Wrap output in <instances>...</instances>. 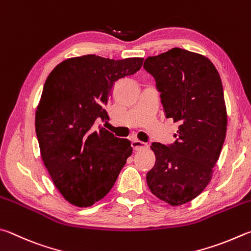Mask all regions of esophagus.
I'll return each instance as SVG.
<instances>
[{
  "mask_svg": "<svg viewBox=\"0 0 251 251\" xmlns=\"http://www.w3.org/2000/svg\"><path fill=\"white\" fill-rule=\"evenodd\" d=\"M131 147H133L134 150H141V149H147L148 148V144L144 143V141H140L135 139L131 141Z\"/></svg>",
  "mask_w": 251,
  "mask_h": 251,
  "instance_id": "34e87169",
  "label": "esophagus"
}]
</instances>
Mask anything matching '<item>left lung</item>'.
Masks as SVG:
<instances>
[{
    "label": "left lung",
    "mask_w": 251,
    "mask_h": 251,
    "mask_svg": "<svg viewBox=\"0 0 251 251\" xmlns=\"http://www.w3.org/2000/svg\"><path fill=\"white\" fill-rule=\"evenodd\" d=\"M156 81L166 118L179 123L175 143H152L156 162L147 172L153 195L172 206L206 188L220 158L227 127L222 80L206 57L172 48L144 62Z\"/></svg>",
    "instance_id": "left-lung-1"
}]
</instances>
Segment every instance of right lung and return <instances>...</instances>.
Returning <instances> with one entry per match:
<instances>
[{
  "label": "right lung",
  "mask_w": 251,
  "mask_h": 251,
  "mask_svg": "<svg viewBox=\"0 0 251 251\" xmlns=\"http://www.w3.org/2000/svg\"><path fill=\"white\" fill-rule=\"evenodd\" d=\"M143 58L95 54L70 58L50 72L36 111V135L56 188L76 206H91L110 192L133 148L97 121H108L113 85L136 74Z\"/></svg>",
  "instance_id": "1"
}]
</instances>
